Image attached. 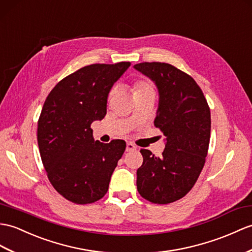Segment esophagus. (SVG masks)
Wrapping results in <instances>:
<instances>
[{
    "mask_svg": "<svg viewBox=\"0 0 252 252\" xmlns=\"http://www.w3.org/2000/svg\"><path fill=\"white\" fill-rule=\"evenodd\" d=\"M136 149V146L134 145L133 143H126V151H133Z\"/></svg>",
    "mask_w": 252,
    "mask_h": 252,
    "instance_id": "1",
    "label": "esophagus"
}]
</instances>
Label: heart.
Wrapping results in <instances>:
<instances>
[{
    "label": "heart",
    "instance_id": "1",
    "mask_svg": "<svg viewBox=\"0 0 252 252\" xmlns=\"http://www.w3.org/2000/svg\"><path fill=\"white\" fill-rule=\"evenodd\" d=\"M130 91L132 93V95L134 98L139 97L145 94H150V93H155V88L153 86V84L150 81L139 78V79H135L133 81L130 86ZM116 94V90L113 89L112 91L109 92L108 94V101H112L113 97Z\"/></svg>",
    "mask_w": 252,
    "mask_h": 252
}]
</instances>
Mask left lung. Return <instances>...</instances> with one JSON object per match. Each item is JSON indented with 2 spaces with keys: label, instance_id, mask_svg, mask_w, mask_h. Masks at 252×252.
<instances>
[{
  "label": "left lung",
  "instance_id": "1",
  "mask_svg": "<svg viewBox=\"0 0 252 252\" xmlns=\"http://www.w3.org/2000/svg\"><path fill=\"white\" fill-rule=\"evenodd\" d=\"M153 79L159 90L155 126L166 137L160 157L140 149L137 191L154 204H168L188 193L206 161L210 138V109L204 93L190 75L172 64L143 62L134 65Z\"/></svg>",
  "mask_w": 252,
  "mask_h": 252
}]
</instances>
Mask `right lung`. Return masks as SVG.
Here are the masks:
<instances>
[{
    "label": "right lung",
    "mask_w": 252,
    "mask_h": 252,
    "mask_svg": "<svg viewBox=\"0 0 252 252\" xmlns=\"http://www.w3.org/2000/svg\"><path fill=\"white\" fill-rule=\"evenodd\" d=\"M130 62L91 64L58 83L37 122V143L47 177L67 201L86 205L106 194L126 142L93 139L91 124L106 115L107 96Z\"/></svg>",
    "instance_id": "obj_1"
}]
</instances>
